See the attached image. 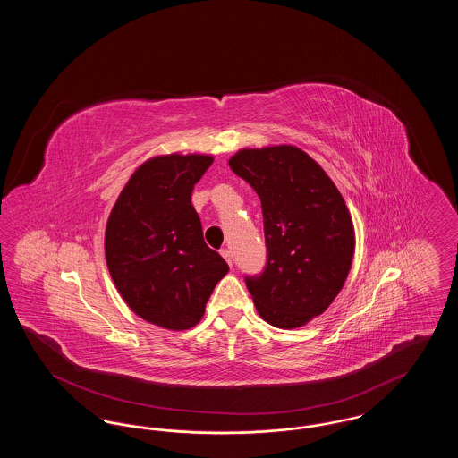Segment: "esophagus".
<instances>
[{
	"label": "esophagus",
	"mask_w": 458,
	"mask_h": 458,
	"mask_svg": "<svg viewBox=\"0 0 458 458\" xmlns=\"http://www.w3.org/2000/svg\"><path fill=\"white\" fill-rule=\"evenodd\" d=\"M219 254L223 256V259H225V261L228 262V266H232V254H230V250H228V249H221V250H219Z\"/></svg>",
	"instance_id": "obj_1"
}]
</instances>
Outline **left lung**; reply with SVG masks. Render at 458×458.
I'll use <instances>...</instances> for the list:
<instances>
[{
    "label": "left lung",
    "instance_id": "left-lung-1",
    "mask_svg": "<svg viewBox=\"0 0 458 458\" xmlns=\"http://www.w3.org/2000/svg\"><path fill=\"white\" fill-rule=\"evenodd\" d=\"M261 199L267 264L245 278L262 319L293 329L323 314L349 276L355 232L327 172L295 146L240 149L228 161Z\"/></svg>",
    "mask_w": 458,
    "mask_h": 458
}]
</instances>
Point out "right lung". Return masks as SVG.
Here are the masks:
<instances>
[{
	"label": "right lung",
	"instance_id": "1",
	"mask_svg": "<svg viewBox=\"0 0 458 458\" xmlns=\"http://www.w3.org/2000/svg\"><path fill=\"white\" fill-rule=\"evenodd\" d=\"M209 154H163L144 161L109 213L105 256L118 293L156 327L183 331L202 319L228 264L202 237L194 185Z\"/></svg>",
	"mask_w": 458,
	"mask_h": 458
}]
</instances>
